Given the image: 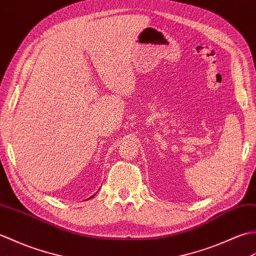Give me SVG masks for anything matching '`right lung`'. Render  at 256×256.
Wrapping results in <instances>:
<instances>
[{
	"label": "right lung",
	"instance_id": "right-lung-1",
	"mask_svg": "<svg viewBox=\"0 0 256 256\" xmlns=\"http://www.w3.org/2000/svg\"><path fill=\"white\" fill-rule=\"evenodd\" d=\"M92 197H93V196H92Z\"/></svg>",
	"mask_w": 256,
	"mask_h": 256
}]
</instances>
